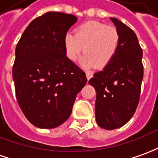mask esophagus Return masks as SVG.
Listing matches in <instances>:
<instances>
[{
	"instance_id": "1",
	"label": "esophagus",
	"mask_w": 158,
	"mask_h": 158,
	"mask_svg": "<svg viewBox=\"0 0 158 158\" xmlns=\"http://www.w3.org/2000/svg\"><path fill=\"white\" fill-rule=\"evenodd\" d=\"M86 78H87V79H90L92 77H93V73H91V72H86Z\"/></svg>"
}]
</instances>
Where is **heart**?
Here are the masks:
<instances>
[{"mask_svg":"<svg viewBox=\"0 0 158 158\" xmlns=\"http://www.w3.org/2000/svg\"><path fill=\"white\" fill-rule=\"evenodd\" d=\"M119 40L116 27L93 20L78 27L75 34H65L64 47L65 54L71 60H77L84 51L85 55L81 60L84 67L103 68L113 59Z\"/></svg>","mask_w":158,"mask_h":158,"instance_id":"obj_1","label":"heart"}]
</instances>
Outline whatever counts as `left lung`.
Returning <instances> with one entry per match:
<instances>
[{"label":"left lung","mask_w":158,"mask_h":158,"mask_svg":"<svg viewBox=\"0 0 158 158\" xmlns=\"http://www.w3.org/2000/svg\"><path fill=\"white\" fill-rule=\"evenodd\" d=\"M119 34L116 54L89 84L96 90L95 115L103 129L114 130L131 118L138 105L143 77V51L134 31L116 18H110Z\"/></svg>","instance_id":"left-lung-1"}]
</instances>
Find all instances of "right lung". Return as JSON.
<instances>
[{"label": "right lung", "mask_w": 158, "mask_h": 158, "mask_svg": "<svg viewBox=\"0 0 158 158\" xmlns=\"http://www.w3.org/2000/svg\"><path fill=\"white\" fill-rule=\"evenodd\" d=\"M77 20L73 15L48 12L27 26L16 46V98L26 118L38 128H55L65 122L87 81L83 71L65 56L64 37Z\"/></svg>", "instance_id": "right-lung-1"}]
</instances>
